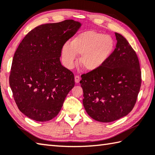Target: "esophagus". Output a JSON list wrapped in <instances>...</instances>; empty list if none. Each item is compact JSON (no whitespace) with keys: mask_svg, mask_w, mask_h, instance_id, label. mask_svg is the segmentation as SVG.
I'll list each match as a JSON object with an SVG mask.
<instances>
[{"mask_svg":"<svg viewBox=\"0 0 155 155\" xmlns=\"http://www.w3.org/2000/svg\"><path fill=\"white\" fill-rule=\"evenodd\" d=\"M81 80V77L78 75H76L74 77V81L76 83H78Z\"/></svg>","mask_w":155,"mask_h":155,"instance_id":"34e87169","label":"esophagus"}]
</instances>
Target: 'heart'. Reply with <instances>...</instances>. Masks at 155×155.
Instances as JSON below:
<instances>
[{
    "mask_svg": "<svg viewBox=\"0 0 155 155\" xmlns=\"http://www.w3.org/2000/svg\"><path fill=\"white\" fill-rule=\"evenodd\" d=\"M114 47V41L110 35L88 30L76 36L70 45H63L62 59L65 65L71 68L76 62L77 54H81L79 59L81 65L88 71H94L107 61Z\"/></svg>",
    "mask_w": 155,
    "mask_h": 155,
    "instance_id": "b5f03b06",
    "label": "heart"
}]
</instances>
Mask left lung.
<instances>
[{"mask_svg": "<svg viewBox=\"0 0 155 155\" xmlns=\"http://www.w3.org/2000/svg\"><path fill=\"white\" fill-rule=\"evenodd\" d=\"M117 44L101 68L81 75L83 103L88 115L101 122H111L128 115L137 100L141 71L136 51L127 39L115 33Z\"/></svg>", "mask_w": 155, "mask_h": 155, "instance_id": "8db88e82", "label": "left lung"}]
</instances>
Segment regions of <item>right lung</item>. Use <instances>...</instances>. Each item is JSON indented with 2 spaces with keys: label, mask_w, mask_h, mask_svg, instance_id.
<instances>
[{
  "label": "right lung",
  "mask_w": 155,
  "mask_h": 155,
  "mask_svg": "<svg viewBox=\"0 0 155 155\" xmlns=\"http://www.w3.org/2000/svg\"><path fill=\"white\" fill-rule=\"evenodd\" d=\"M81 23L68 19L39 25L23 39L14 54L9 84L19 110L31 119L55 117L74 86V74L61 64L63 45Z\"/></svg>",
  "instance_id": "add662e5"
}]
</instances>
